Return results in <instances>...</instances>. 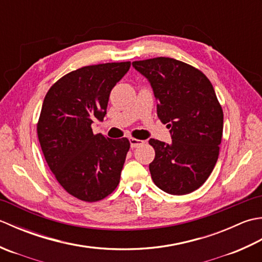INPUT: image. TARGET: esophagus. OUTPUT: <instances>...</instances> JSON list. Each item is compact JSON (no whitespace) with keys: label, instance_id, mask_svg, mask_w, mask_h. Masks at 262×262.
I'll list each match as a JSON object with an SVG mask.
<instances>
[{"label":"esophagus","instance_id":"esophagus-1","mask_svg":"<svg viewBox=\"0 0 262 262\" xmlns=\"http://www.w3.org/2000/svg\"><path fill=\"white\" fill-rule=\"evenodd\" d=\"M129 143H130V147L132 148H136L138 146H141L144 144V141L141 140H136V138H129Z\"/></svg>","mask_w":262,"mask_h":262}]
</instances>
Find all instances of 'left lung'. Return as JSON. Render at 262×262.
<instances>
[{
	"label": "left lung",
	"mask_w": 262,
	"mask_h": 262,
	"mask_svg": "<svg viewBox=\"0 0 262 262\" xmlns=\"http://www.w3.org/2000/svg\"><path fill=\"white\" fill-rule=\"evenodd\" d=\"M145 76L158 100V117L170 129L172 142L151 138L155 158L152 179L161 190L186 194L208 179L219 159L223 110L203 72L169 57L133 62Z\"/></svg>",
	"instance_id": "8db88e82"
}]
</instances>
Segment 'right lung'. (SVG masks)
<instances>
[{
	"instance_id": "1",
	"label": "right lung",
	"mask_w": 262,
	"mask_h": 262,
	"mask_svg": "<svg viewBox=\"0 0 262 262\" xmlns=\"http://www.w3.org/2000/svg\"><path fill=\"white\" fill-rule=\"evenodd\" d=\"M130 62L84 66L53 84L37 125L43 157L66 191L83 202H98L117 188L129 149L126 137L94 135L93 120L107 114L110 92Z\"/></svg>"
}]
</instances>
